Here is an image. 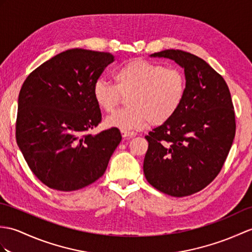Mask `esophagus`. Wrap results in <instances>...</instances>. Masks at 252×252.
<instances>
[{"mask_svg":"<svg viewBox=\"0 0 252 252\" xmlns=\"http://www.w3.org/2000/svg\"><path fill=\"white\" fill-rule=\"evenodd\" d=\"M121 135H122V137H125V138H131L133 136H135L136 133L128 132V131H121Z\"/></svg>","mask_w":252,"mask_h":252,"instance_id":"1","label":"esophagus"}]
</instances>
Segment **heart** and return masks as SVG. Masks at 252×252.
Wrapping results in <instances>:
<instances>
[{
	"mask_svg": "<svg viewBox=\"0 0 252 252\" xmlns=\"http://www.w3.org/2000/svg\"><path fill=\"white\" fill-rule=\"evenodd\" d=\"M113 78L115 85L97 80L93 86V97L99 108L112 113L120 104L121 95L128 94V108L105 120L107 126L121 131L165 124L177 113L186 95V76L177 67L134 59L117 68Z\"/></svg>",
	"mask_w": 252,
	"mask_h": 252,
	"instance_id": "heart-1",
	"label": "heart"
}]
</instances>
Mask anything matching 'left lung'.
<instances>
[{"mask_svg":"<svg viewBox=\"0 0 252 252\" xmlns=\"http://www.w3.org/2000/svg\"><path fill=\"white\" fill-rule=\"evenodd\" d=\"M151 57L185 68L187 90L177 113L145 136L144 174L165 194L188 196L217 177L229 155L236 130L231 93L223 77L190 52L167 49Z\"/></svg>","mask_w":252,"mask_h":252,"instance_id":"left-lung-1","label":"left lung"}]
</instances>
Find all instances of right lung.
<instances>
[{
	"mask_svg": "<svg viewBox=\"0 0 252 252\" xmlns=\"http://www.w3.org/2000/svg\"><path fill=\"white\" fill-rule=\"evenodd\" d=\"M114 58L68 49L35 68L21 87L17 144L33 174L51 189L69 192L94 183L121 142L116 127L90 133L102 120L93 86Z\"/></svg>",
	"mask_w": 252,
	"mask_h": 252,
	"instance_id": "obj_1",
	"label": "right lung"
}]
</instances>
